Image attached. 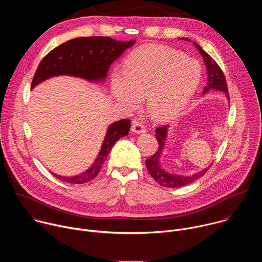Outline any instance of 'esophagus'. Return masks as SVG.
Listing matches in <instances>:
<instances>
[{"mask_svg":"<svg viewBox=\"0 0 262 262\" xmlns=\"http://www.w3.org/2000/svg\"><path fill=\"white\" fill-rule=\"evenodd\" d=\"M132 132L134 134H144L146 132V127L144 126V124L138 120L133 121V125H132Z\"/></svg>","mask_w":262,"mask_h":262,"instance_id":"obj_1","label":"esophagus"}]
</instances>
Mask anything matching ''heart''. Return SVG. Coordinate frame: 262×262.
I'll use <instances>...</instances> for the list:
<instances>
[{
  "instance_id": "b5f03b06",
  "label": "heart",
  "mask_w": 262,
  "mask_h": 262,
  "mask_svg": "<svg viewBox=\"0 0 262 262\" xmlns=\"http://www.w3.org/2000/svg\"><path fill=\"white\" fill-rule=\"evenodd\" d=\"M201 80L200 64L188 57L155 45L133 52L123 71L111 76V91L115 99L129 107L145 96L149 113L169 118L190 102Z\"/></svg>"
}]
</instances>
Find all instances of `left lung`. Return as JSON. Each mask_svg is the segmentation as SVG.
<instances>
[{
  "label": "left lung",
  "instance_id": "left-lung-1",
  "mask_svg": "<svg viewBox=\"0 0 262 262\" xmlns=\"http://www.w3.org/2000/svg\"><path fill=\"white\" fill-rule=\"evenodd\" d=\"M185 39L186 41H191L189 38H180ZM194 46L199 51L200 55L203 57L204 64L206 66V73H207V84L206 87L203 89L202 94L207 93L210 90H219L223 91L226 94L227 99H229L228 95V88L226 84V79L224 77V73L220 66L216 64V62L207 54L205 53L202 48L194 42ZM168 129L169 125H164L161 127H158L156 129V137L159 142V149L158 151L150 158L146 160V167L148 172L150 173L152 178L161 185L166 186V188H180V186L188 185L192 183L193 181L197 180L201 176H203L207 170L211 167L208 166L204 168L202 171H199L197 173H194L192 175H178V174H172L167 172L163 169L161 164V158L163 155V151L165 149L167 136H168Z\"/></svg>",
  "mask_w": 262,
  "mask_h": 262
}]
</instances>
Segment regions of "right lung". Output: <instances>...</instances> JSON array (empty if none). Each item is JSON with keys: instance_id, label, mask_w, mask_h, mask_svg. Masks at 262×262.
<instances>
[{"instance_id": "1", "label": "right lung", "mask_w": 262, "mask_h": 262, "mask_svg": "<svg viewBox=\"0 0 262 262\" xmlns=\"http://www.w3.org/2000/svg\"><path fill=\"white\" fill-rule=\"evenodd\" d=\"M134 45L135 40L123 42L102 36L80 37L68 40L51 51L41 60L34 74L31 89L46 80L59 76H70L91 83H102L106 79L111 64ZM129 128L130 120L128 119L110 124L97 158L85 172L76 176H61L54 172L52 174L67 183L89 182L100 171L116 141L127 136Z\"/></svg>"}]
</instances>
